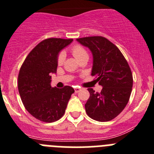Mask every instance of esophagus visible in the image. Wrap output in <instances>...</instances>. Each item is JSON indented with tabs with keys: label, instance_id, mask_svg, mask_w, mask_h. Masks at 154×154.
I'll return each instance as SVG.
<instances>
[{
	"label": "esophagus",
	"instance_id": "obj_1",
	"mask_svg": "<svg viewBox=\"0 0 154 154\" xmlns=\"http://www.w3.org/2000/svg\"><path fill=\"white\" fill-rule=\"evenodd\" d=\"M80 91H81V88H79V87H75V88H74V91H75L76 93L79 92Z\"/></svg>",
	"mask_w": 154,
	"mask_h": 154
}]
</instances>
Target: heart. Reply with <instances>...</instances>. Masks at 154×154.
I'll return each instance as SVG.
<instances>
[{
	"label": "heart",
	"mask_w": 154,
	"mask_h": 154,
	"mask_svg": "<svg viewBox=\"0 0 154 154\" xmlns=\"http://www.w3.org/2000/svg\"><path fill=\"white\" fill-rule=\"evenodd\" d=\"M70 52H71L73 57H75L78 61L88 57L86 49L83 47L82 45H78V44L73 45L71 49H70ZM64 60H65V54L63 52H61L58 55V57H57V64L60 66V65L63 63Z\"/></svg>",
	"instance_id": "heart-1"
}]
</instances>
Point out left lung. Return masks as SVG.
<instances>
[{
    "label": "left lung",
    "mask_w": 154,
    "mask_h": 154,
    "mask_svg": "<svg viewBox=\"0 0 154 154\" xmlns=\"http://www.w3.org/2000/svg\"><path fill=\"white\" fill-rule=\"evenodd\" d=\"M93 54L91 76L103 87L100 93L88 88L90 97L85 104L87 115L98 122L112 120L122 112L130 97L133 73L119 48L102 36L77 38Z\"/></svg>",
    "instance_id": "obj_1"
}]
</instances>
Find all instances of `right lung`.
<instances>
[{
  "label": "right lung",
  "instance_id": "right-lung-1",
  "mask_svg": "<svg viewBox=\"0 0 154 154\" xmlns=\"http://www.w3.org/2000/svg\"><path fill=\"white\" fill-rule=\"evenodd\" d=\"M72 41L57 38L42 40L29 53L20 68V97L26 110L39 121L53 122L62 118L74 92L69 86L52 88L50 76L57 73L58 53Z\"/></svg>",
  "mask_w": 154,
  "mask_h": 154
}]
</instances>
